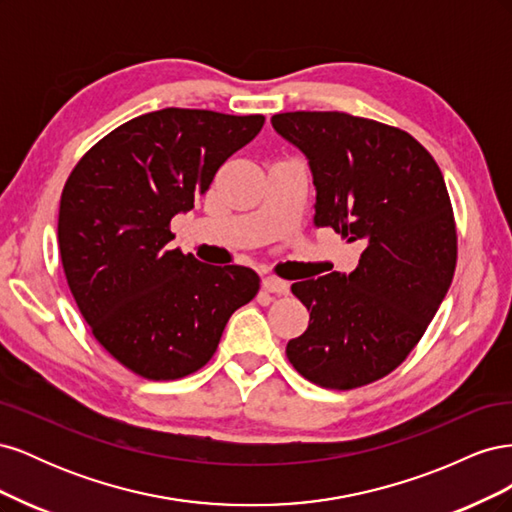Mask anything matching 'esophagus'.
<instances>
[{"label": "esophagus", "mask_w": 512, "mask_h": 512, "mask_svg": "<svg viewBox=\"0 0 512 512\" xmlns=\"http://www.w3.org/2000/svg\"><path fill=\"white\" fill-rule=\"evenodd\" d=\"M262 288H265L267 292H273V294H288L290 284L286 280H280V277L269 275L262 280Z\"/></svg>", "instance_id": "obj_1"}]
</instances>
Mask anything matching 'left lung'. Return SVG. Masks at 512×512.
<instances>
[{
  "mask_svg": "<svg viewBox=\"0 0 512 512\" xmlns=\"http://www.w3.org/2000/svg\"><path fill=\"white\" fill-rule=\"evenodd\" d=\"M271 123L309 160L314 224L365 245L350 275L290 286L309 327L286 356L324 389H359L406 361L453 282L451 196L431 153L395 126L339 111L280 113Z\"/></svg>",
  "mask_w": 512,
  "mask_h": 512,
  "instance_id": "left-lung-1",
  "label": "left lung"
}]
</instances>
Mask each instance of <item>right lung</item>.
I'll use <instances>...</instances> for the list:
<instances>
[{
  "label": "right lung",
  "instance_id": "add662e5",
  "mask_svg": "<svg viewBox=\"0 0 512 512\" xmlns=\"http://www.w3.org/2000/svg\"><path fill=\"white\" fill-rule=\"evenodd\" d=\"M265 115L162 108L108 132L72 168L59 200V254L100 346L136 376L179 380L205 367L260 277L170 250V220L194 209Z\"/></svg>",
  "mask_w": 512,
  "mask_h": 512
}]
</instances>
